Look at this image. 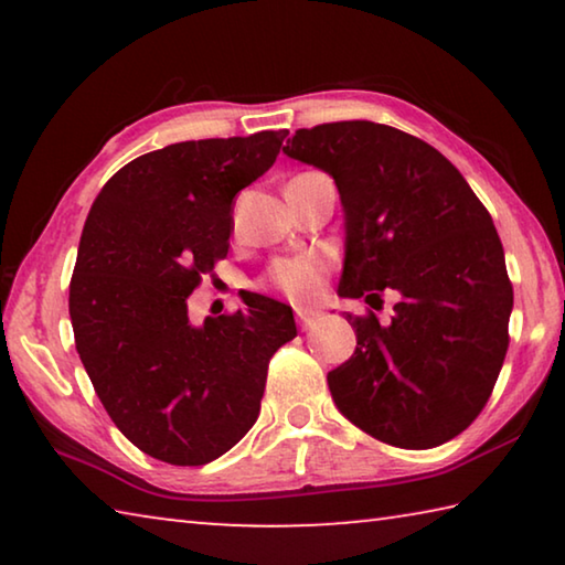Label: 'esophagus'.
I'll list each match as a JSON object with an SVG mask.
<instances>
[{
	"label": "esophagus",
	"instance_id": "1",
	"mask_svg": "<svg viewBox=\"0 0 565 565\" xmlns=\"http://www.w3.org/2000/svg\"><path fill=\"white\" fill-rule=\"evenodd\" d=\"M319 317H321V311H319V309H296V319H299L301 329H309V327H313V323L319 321Z\"/></svg>",
	"mask_w": 565,
	"mask_h": 565
}]
</instances>
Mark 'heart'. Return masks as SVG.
I'll return each mask as SVG.
<instances>
[{
  "label": "heart",
  "mask_w": 565,
  "mask_h": 565,
  "mask_svg": "<svg viewBox=\"0 0 565 565\" xmlns=\"http://www.w3.org/2000/svg\"><path fill=\"white\" fill-rule=\"evenodd\" d=\"M329 262L321 254L306 252L296 256H286V259L276 262L269 269V284L274 289L289 296L296 301L317 299L323 279H327Z\"/></svg>",
  "instance_id": "heart-1"
}]
</instances>
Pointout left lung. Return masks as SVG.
<instances>
[{"label": "left lung", "instance_id": "left-lung-1", "mask_svg": "<svg viewBox=\"0 0 565 565\" xmlns=\"http://www.w3.org/2000/svg\"><path fill=\"white\" fill-rule=\"evenodd\" d=\"M284 154L337 181L339 296H401L388 323L347 313L356 351L329 371L333 404L391 446L451 441L481 414L509 349L513 286L491 214L441 151L386 124L299 129Z\"/></svg>", "mask_w": 565, "mask_h": 565}]
</instances>
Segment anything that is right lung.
<instances>
[{"instance_id":"right-lung-1","label":"right lung","mask_w":565,"mask_h":565,"mask_svg":"<svg viewBox=\"0 0 565 565\" xmlns=\"http://www.w3.org/2000/svg\"><path fill=\"white\" fill-rule=\"evenodd\" d=\"M286 134L149 151L104 184L84 224L70 284L76 351L119 431L159 461L204 466L242 441L269 359L296 337L291 306L262 294L202 327L186 306L228 252L234 196Z\"/></svg>"}]
</instances>
